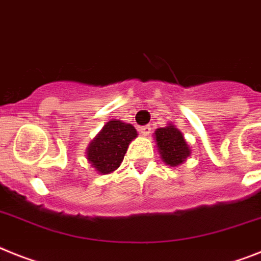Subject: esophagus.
<instances>
[{
    "label": "esophagus",
    "instance_id": "obj_1",
    "mask_svg": "<svg viewBox=\"0 0 261 261\" xmlns=\"http://www.w3.org/2000/svg\"><path fill=\"white\" fill-rule=\"evenodd\" d=\"M139 131H141V134L143 135V137H147V135H150V133H151V126L150 124L142 126L141 128H139Z\"/></svg>",
    "mask_w": 261,
    "mask_h": 261
}]
</instances>
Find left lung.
Instances as JSON below:
<instances>
[{"instance_id":"obj_1","label":"left lung","mask_w":261,"mask_h":261,"mask_svg":"<svg viewBox=\"0 0 261 261\" xmlns=\"http://www.w3.org/2000/svg\"><path fill=\"white\" fill-rule=\"evenodd\" d=\"M156 147L166 164L172 167L179 166L190 156V147L183 134L175 126H167L155 131Z\"/></svg>"}]
</instances>
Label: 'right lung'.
<instances>
[{
  "instance_id": "add662e5",
  "label": "right lung",
  "mask_w": 261,
  "mask_h": 261,
  "mask_svg": "<svg viewBox=\"0 0 261 261\" xmlns=\"http://www.w3.org/2000/svg\"><path fill=\"white\" fill-rule=\"evenodd\" d=\"M137 135L134 126L120 120H110L90 143L87 159L99 174H110L119 167L128 143Z\"/></svg>"
}]
</instances>
